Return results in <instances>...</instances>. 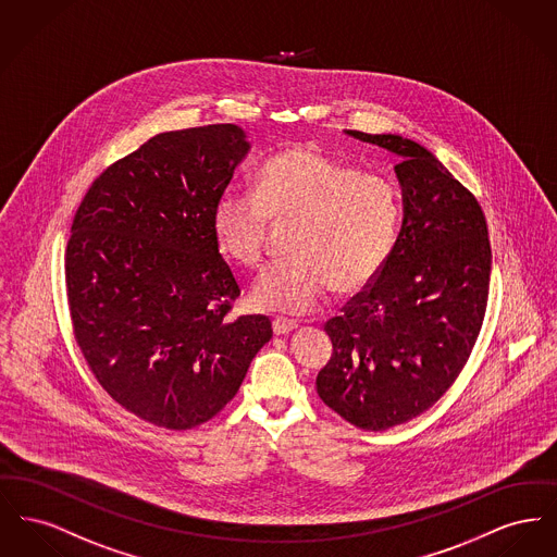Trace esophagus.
I'll use <instances>...</instances> for the list:
<instances>
[{"instance_id":"34e87169","label":"esophagus","mask_w":557,"mask_h":557,"mask_svg":"<svg viewBox=\"0 0 557 557\" xmlns=\"http://www.w3.org/2000/svg\"><path fill=\"white\" fill-rule=\"evenodd\" d=\"M298 324L295 320H286V318H275L273 320V332L280 336V334H290L293 330H296Z\"/></svg>"}]
</instances>
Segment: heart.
Here are the masks:
<instances>
[{
  "mask_svg": "<svg viewBox=\"0 0 557 557\" xmlns=\"http://www.w3.org/2000/svg\"><path fill=\"white\" fill-rule=\"evenodd\" d=\"M271 219L296 223L295 257L262 273L252 300L269 311L305 313L330 286L356 293L381 273L395 248L399 199L379 174L338 164L313 147H293L262 162L252 194L230 189L216 199L219 250L242 267H259Z\"/></svg>",
  "mask_w": 557,
  "mask_h": 557,
  "instance_id": "b5f03b06",
  "label": "heart"
}]
</instances>
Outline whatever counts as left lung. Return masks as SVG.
Returning <instances> with one entry per match:
<instances>
[{
	"label": "left lung",
	"instance_id": "left-lung-1",
	"mask_svg": "<svg viewBox=\"0 0 557 557\" xmlns=\"http://www.w3.org/2000/svg\"><path fill=\"white\" fill-rule=\"evenodd\" d=\"M345 134L399 158L404 216L374 284L324 326L332 358L315 385L351 425L385 431L429 410L469 360L488 302L491 239L478 199L423 145Z\"/></svg>",
	"mask_w": 557,
	"mask_h": 557
}]
</instances>
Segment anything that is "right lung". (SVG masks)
Returning a JSON list of instances; mask_svg holds the SVG:
<instances>
[{
  "label": "right lung",
  "mask_w": 557,
  "mask_h": 557,
  "mask_svg": "<svg viewBox=\"0 0 557 557\" xmlns=\"http://www.w3.org/2000/svg\"><path fill=\"white\" fill-rule=\"evenodd\" d=\"M250 153L246 132H162L109 165L75 212L66 295L102 389L138 419L191 429L221 412L273 336L227 318L239 286L219 255L216 199Z\"/></svg>",
  "instance_id": "obj_1"
}]
</instances>
